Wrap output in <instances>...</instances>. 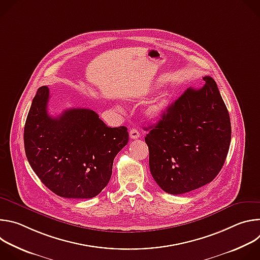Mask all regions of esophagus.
<instances>
[{"mask_svg":"<svg viewBox=\"0 0 260 260\" xmlns=\"http://www.w3.org/2000/svg\"><path fill=\"white\" fill-rule=\"evenodd\" d=\"M129 137H131V139H139L140 138L139 131L136 129V128H132L129 131Z\"/></svg>","mask_w":260,"mask_h":260,"instance_id":"1","label":"esophagus"}]
</instances>
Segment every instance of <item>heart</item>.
<instances>
[{
  "label": "heart",
  "instance_id": "obj_1",
  "mask_svg": "<svg viewBox=\"0 0 260 260\" xmlns=\"http://www.w3.org/2000/svg\"><path fill=\"white\" fill-rule=\"evenodd\" d=\"M167 105H168V100L166 98H160V99L156 100L155 102H153L149 107H148L147 114L152 118L159 117L162 114Z\"/></svg>",
  "mask_w": 260,
  "mask_h": 260
}]
</instances>
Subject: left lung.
Wrapping results in <instances>:
<instances>
[{
  "label": "left lung",
  "instance_id": "8db88e82",
  "mask_svg": "<svg viewBox=\"0 0 260 260\" xmlns=\"http://www.w3.org/2000/svg\"><path fill=\"white\" fill-rule=\"evenodd\" d=\"M204 80L202 88H187L169 106L145 137L151 175L170 194L186 193L213 181L229 153L228 108L214 79Z\"/></svg>",
  "mask_w": 260,
  "mask_h": 260
}]
</instances>
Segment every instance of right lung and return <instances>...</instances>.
I'll use <instances>...</instances> for the list:
<instances>
[{"label":"right lung","instance_id":"1","mask_svg":"<svg viewBox=\"0 0 260 260\" xmlns=\"http://www.w3.org/2000/svg\"><path fill=\"white\" fill-rule=\"evenodd\" d=\"M49 89L37 91L25 120L26 158L45 186L67 199L96 197L110 181L113 161L128 142L125 126L109 127L93 110L47 112Z\"/></svg>","mask_w":260,"mask_h":260}]
</instances>
